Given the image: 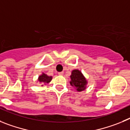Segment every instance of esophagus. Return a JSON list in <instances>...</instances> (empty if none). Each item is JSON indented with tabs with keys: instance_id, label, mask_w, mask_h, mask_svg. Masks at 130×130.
Instances as JSON below:
<instances>
[{
	"instance_id": "obj_1",
	"label": "esophagus",
	"mask_w": 130,
	"mask_h": 130,
	"mask_svg": "<svg viewBox=\"0 0 130 130\" xmlns=\"http://www.w3.org/2000/svg\"><path fill=\"white\" fill-rule=\"evenodd\" d=\"M63 74H64L63 72H58V74H59V75H63Z\"/></svg>"
}]
</instances>
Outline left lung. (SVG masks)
Masks as SVG:
<instances>
[{
	"label": "left lung",
	"mask_w": 130,
	"mask_h": 130,
	"mask_svg": "<svg viewBox=\"0 0 130 130\" xmlns=\"http://www.w3.org/2000/svg\"><path fill=\"white\" fill-rule=\"evenodd\" d=\"M70 84L74 87L78 92H81L86 89L87 82L81 71L78 69H74L72 71L71 75Z\"/></svg>",
	"instance_id": "obj_1"
}]
</instances>
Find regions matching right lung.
Returning <instances> with one entry per match:
<instances>
[{"instance_id": "add662e5", "label": "right lung", "mask_w": 130, "mask_h": 130, "mask_svg": "<svg viewBox=\"0 0 130 130\" xmlns=\"http://www.w3.org/2000/svg\"><path fill=\"white\" fill-rule=\"evenodd\" d=\"M52 76H48L45 73H43L41 75H40L38 78V81L40 83H49L52 80Z\"/></svg>"}]
</instances>
